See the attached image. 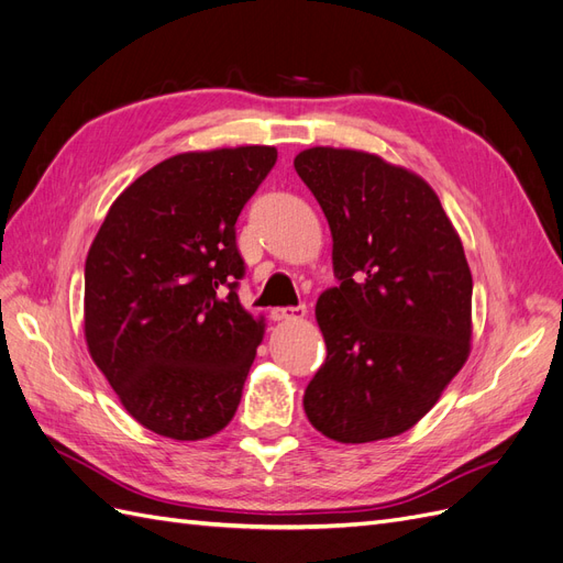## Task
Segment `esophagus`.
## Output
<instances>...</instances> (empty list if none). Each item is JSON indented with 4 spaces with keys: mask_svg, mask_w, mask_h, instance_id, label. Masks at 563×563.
Wrapping results in <instances>:
<instances>
[{
    "mask_svg": "<svg viewBox=\"0 0 563 563\" xmlns=\"http://www.w3.org/2000/svg\"><path fill=\"white\" fill-rule=\"evenodd\" d=\"M305 312H308V308H305V305H298V308H275L269 314L275 321H296V319H302Z\"/></svg>",
    "mask_w": 563,
    "mask_h": 563,
    "instance_id": "obj_1",
    "label": "esophagus"
}]
</instances>
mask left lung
Listing matches in <instances>:
<instances>
[{
    "instance_id": "obj_1",
    "label": "left lung",
    "mask_w": 563,
    "mask_h": 563,
    "mask_svg": "<svg viewBox=\"0 0 563 563\" xmlns=\"http://www.w3.org/2000/svg\"><path fill=\"white\" fill-rule=\"evenodd\" d=\"M329 220L338 286L317 300L327 362L305 389L340 444L397 437L430 411L472 340V272L432 187L362 150L294 159Z\"/></svg>"
}]
</instances>
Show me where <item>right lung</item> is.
I'll use <instances>...</instances> for the list:
<instances>
[{
	"label": "right lung",
	"mask_w": 563,
	"mask_h": 563,
	"mask_svg": "<svg viewBox=\"0 0 563 563\" xmlns=\"http://www.w3.org/2000/svg\"><path fill=\"white\" fill-rule=\"evenodd\" d=\"M277 162L269 145L183 152L114 199L84 267V335L119 401L155 434L220 432L265 319L236 296L234 223Z\"/></svg>",
	"instance_id": "add662e5"
}]
</instances>
